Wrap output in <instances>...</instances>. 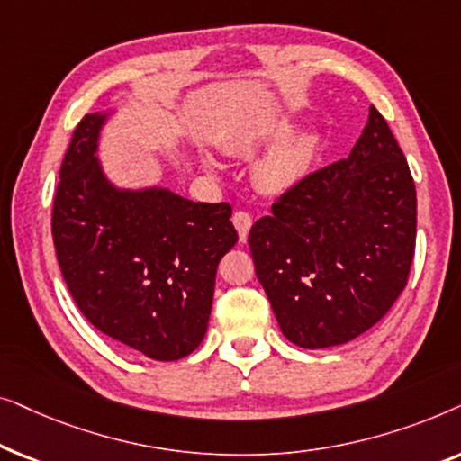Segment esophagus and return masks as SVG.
Here are the masks:
<instances>
[{
    "label": "esophagus",
    "mask_w": 461,
    "mask_h": 461,
    "mask_svg": "<svg viewBox=\"0 0 461 461\" xmlns=\"http://www.w3.org/2000/svg\"><path fill=\"white\" fill-rule=\"evenodd\" d=\"M232 224H235V229L239 230V239H241V243L248 241V235H249V229H251V216L248 212H235L232 213Z\"/></svg>",
    "instance_id": "obj_1"
}]
</instances>
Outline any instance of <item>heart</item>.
I'll return each mask as SVG.
<instances>
[{
	"instance_id": "1",
	"label": "heart",
	"mask_w": 461,
	"mask_h": 461,
	"mask_svg": "<svg viewBox=\"0 0 461 461\" xmlns=\"http://www.w3.org/2000/svg\"><path fill=\"white\" fill-rule=\"evenodd\" d=\"M289 131H292L289 123H276L275 128L264 131L256 142L248 144V147H256V144L262 142H276L285 138ZM314 157H317V136L298 134L289 138L287 142L279 144L260 161V166L256 169L258 185L268 193H285L306 178L314 163ZM210 166H213L212 161Z\"/></svg>"
}]
</instances>
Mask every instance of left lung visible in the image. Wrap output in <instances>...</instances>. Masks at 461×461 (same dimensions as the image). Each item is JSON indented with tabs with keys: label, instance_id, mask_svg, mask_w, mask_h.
Returning <instances> with one entry per match:
<instances>
[{
	"label": "left lung",
	"instance_id": "1",
	"mask_svg": "<svg viewBox=\"0 0 461 461\" xmlns=\"http://www.w3.org/2000/svg\"><path fill=\"white\" fill-rule=\"evenodd\" d=\"M251 226L258 281L300 348L346 344L407 285L418 199L407 159L374 104L350 155L308 174Z\"/></svg>",
	"mask_w": 461,
	"mask_h": 461
}]
</instances>
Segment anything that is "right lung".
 I'll list each match as a JSON object with an SVG mask.
<instances>
[{"label":"right lung","instance_id":"obj_1","mask_svg":"<svg viewBox=\"0 0 461 461\" xmlns=\"http://www.w3.org/2000/svg\"><path fill=\"white\" fill-rule=\"evenodd\" d=\"M106 115L73 131L52 210L60 273L84 317L155 361L203 339L216 270L237 243L229 203H194L167 188L119 191L96 159Z\"/></svg>","mask_w":461,"mask_h":461}]
</instances>
